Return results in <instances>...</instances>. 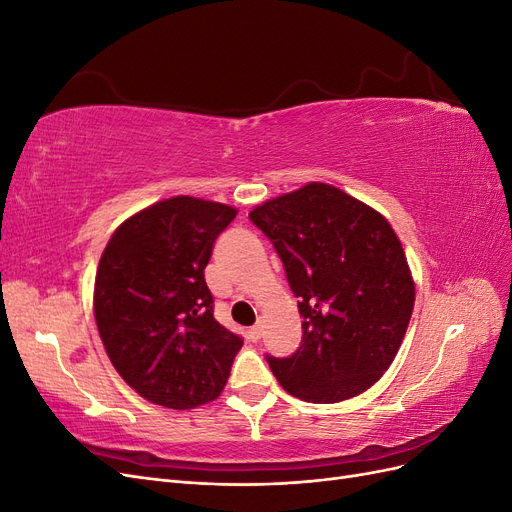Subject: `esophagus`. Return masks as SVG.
<instances>
[{"instance_id": "1", "label": "esophagus", "mask_w": 512, "mask_h": 512, "mask_svg": "<svg viewBox=\"0 0 512 512\" xmlns=\"http://www.w3.org/2000/svg\"><path fill=\"white\" fill-rule=\"evenodd\" d=\"M260 335H262V324L258 322V324H254V327L250 329V339H252V342H258Z\"/></svg>"}]
</instances>
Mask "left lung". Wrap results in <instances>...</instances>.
Segmentation results:
<instances>
[{
	"label": "left lung",
	"mask_w": 512,
	"mask_h": 512,
	"mask_svg": "<svg viewBox=\"0 0 512 512\" xmlns=\"http://www.w3.org/2000/svg\"><path fill=\"white\" fill-rule=\"evenodd\" d=\"M250 220L280 254L303 316L299 350L267 356L277 382L312 404L365 393L391 367L414 309V280L393 226L318 181L254 207Z\"/></svg>",
	"instance_id": "8db88e82"
}]
</instances>
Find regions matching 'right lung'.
Returning <instances> with one entry per match:
<instances>
[{
  "label": "right lung",
  "mask_w": 512,
  "mask_h": 512,
  "mask_svg": "<svg viewBox=\"0 0 512 512\" xmlns=\"http://www.w3.org/2000/svg\"><path fill=\"white\" fill-rule=\"evenodd\" d=\"M237 209L173 196L123 222L94 284L104 350L128 386L156 406L190 410L222 393L241 337L213 318L205 267Z\"/></svg>",
  "instance_id": "1"
}]
</instances>
